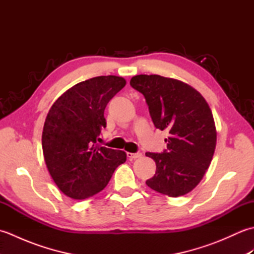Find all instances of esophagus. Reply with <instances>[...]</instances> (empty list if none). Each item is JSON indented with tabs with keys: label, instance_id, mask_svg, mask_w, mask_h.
<instances>
[{
	"label": "esophagus",
	"instance_id": "34e87169",
	"mask_svg": "<svg viewBox=\"0 0 254 254\" xmlns=\"http://www.w3.org/2000/svg\"><path fill=\"white\" fill-rule=\"evenodd\" d=\"M127 157L130 158L131 160H132V159L139 158V157H141V156H142V154H141V153H127Z\"/></svg>",
	"mask_w": 254,
	"mask_h": 254
}]
</instances>
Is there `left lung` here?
<instances>
[{"label":"left lung","mask_w":254,"mask_h":254,"mask_svg":"<svg viewBox=\"0 0 254 254\" xmlns=\"http://www.w3.org/2000/svg\"><path fill=\"white\" fill-rule=\"evenodd\" d=\"M131 86L146 99L154 126L168 131L164 153H146L156 172L146 185L165 195L178 197L195 188L210 165L217 132L204 97L192 86L160 75H136Z\"/></svg>","instance_id":"obj_1"}]
</instances>
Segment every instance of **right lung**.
<instances>
[{
  "label": "right lung",
  "instance_id": "right-lung-1",
  "mask_svg": "<svg viewBox=\"0 0 254 254\" xmlns=\"http://www.w3.org/2000/svg\"><path fill=\"white\" fill-rule=\"evenodd\" d=\"M127 84L120 76H97L67 89L48 112L42 152L48 171L66 196L85 199L102 191L127 153L100 146L105 108Z\"/></svg>",
  "mask_w": 254,
  "mask_h": 254
}]
</instances>
